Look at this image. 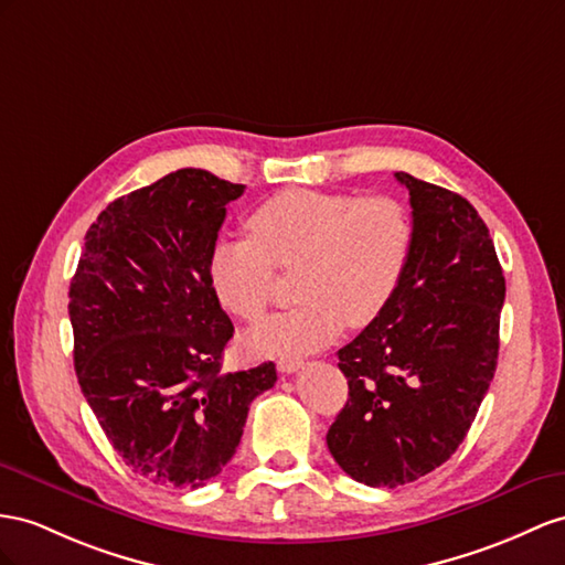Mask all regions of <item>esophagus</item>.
<instances>
[{"instance_id": "esophagus-1", "label": "esophagus", "mask_w": 565, "mask_h": 565, "mask_svg": "<svg viewBox=\"0 0 565 565\" xmlns=\"http://www.w3.org/2000/svg\"><path fill=\"white\" fill-rule=\"evenodd\" d=\"M302 367V360H296V358H281L277 363V370L284 372V374H291V372H298Z\"/></svg>"}]
</instances>
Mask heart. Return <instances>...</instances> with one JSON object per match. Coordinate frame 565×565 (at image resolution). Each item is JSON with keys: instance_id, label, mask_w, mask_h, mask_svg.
Masks as SVG:
<instances>
[{"instance_id": "1", "label": "heart", "mask_w": 565, "mask_h": 565, "mask_svg": "<svg viewBox=\"0 0 565 565\" xmlns=\"http://www.w3.org/2000/svg\"><path fill=\"white\" fill-rule=\"evenodd\" d=\"M250 236H226L210 253V284L222 306L257 322L274 298L277 269H294L300 306L255 327V355L322 349L343 324L363 329L394 300L413 250L408 207L392 195L288 188L250 212Z\"/></svg>"}]
</instances>
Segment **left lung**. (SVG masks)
<instances>
[{
  "label": "left lung",
  "mask_w": 565,
  "mask_h": 565,
  "mask_svg": "<svg viewBox=\"0 0 565 565\" xmlns=\"http://www.w3.org/2000/svg\"><path fill=\"white\" fill-rule=\"evenodd\" d=\"M408 188L413 250L388 308L339 351L349 401L327 431L345 475L415 482L454 456L494 380L505 279L466 198L394 173Z\"/></svg>",
  "instance_id": "obj_1"
}]
</instances>
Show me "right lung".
Masks as SVG:
<instances>
[{"label":"right lung","mask_w":565,"mask_h":565,"mask_svg":"<svg viewBox=\"0 0 565 565\" xmlns=\"http://www.w3.org/2000/svg\"><path fill=\"white\" fill-rule=\"evenodd\" d=\"M245 185L179 169L99 212L68 288L81 392L128 468L202 487L234 458L274 363L222 372L234 324L210 284L226 205Z\"/></svg>","instance_id":"1"}]
</instances>
